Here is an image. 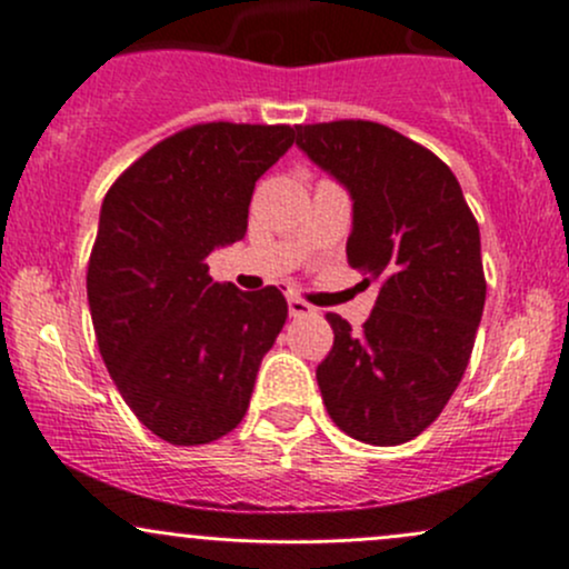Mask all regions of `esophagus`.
Returning a JSON list of instances; mask_svg holds the SVG:
<instances>
[{"label":"esophagus","mask_w":569,"mask_h":569,"mask_svg":"<svg viewBox=\"0 0 569 569\" xmlns=\"http://www.w3.org/2000/svg\"><path fill=\"white\" fill-rule=\"evenodd\" d=\"M289 313L291 317H306V313H313V306H308L300 297H289Z\"/></svg>","instance_id":"34e87169"}]
</instances>
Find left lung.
<instances>
[{
  "instance_id": "obj_1",
  "label": "left lung",
  "mask_w": 569,
  "mask_h": 569,
  "mask_svg": "<svg viewBox=\"0 0 569 569\" xmlns=\"http://www.w3.org/2000/svg\"><path fill=\"white\" fill-rule=\"evenodd\" d=\"M297 148L352 198L347 258L380 283L363 332L327 313L317 369L327 412L371 446L418 438L460 386L485 311L479 226L455 173L371 120L297 126Z\"/></svg>"
}]
</instances>
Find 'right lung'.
Listing matches in <instances>:
<instances>
[{
	"label": "right lung",
	"mask_w": 569,
	"mask_h": 569,
	"mask_svg": "<svg viewBox=\"0 0 569 569\" xmlns=\"http://www.w3.org/2000/svg\"><path fill=\"white\" fill-rule=\"evenodd\" d=\"M291 146V126H192L142 153L101 203L88 263L96 338L126 405L168 443L237 429L289 317L274 286L217 283L206 258L244 239L256 181Z\"/></svg>",
	"instance_id": "obj_1"
}]
</instances>
